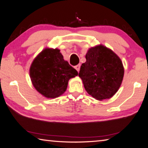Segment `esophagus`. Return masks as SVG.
Returning <instances> with one entry per match:
<instances>
[{
    "mask_svg": "<svg viewBox=\"0 0 148 148\" xmlns=\"http://www.w3.org/2000/svg\"><path fill=\"white\" fill-rule=\"evenodd\" d=\"M74 69H76L77 72H79V69H80V65H77L76 66H74Z\"/></svg>",
    "mask_w": 148,
    "mask_h": 148,
    "instance_id": "1",
    "label": "esophagus"
}]
</instances>
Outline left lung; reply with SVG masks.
Returning a JSON list of instances; mask_svg holds the SVG:
<instances>
[{
    "instance_id": "left-lung-1",
    "label": "left lung",
    "mask_w": 148,
    "mask_h": 148,
    "mask_svg": "<svg viewBox=\"0 0 148 148\" xmlns=\"http://www.w3.org/2000/svg\"><path fill=\"white\" fill-rule=\"evenodd\" d=\"M79 72L88 95L98 100L112 97L122 82L124 69L120 58L103 45L90 48Z\"/></svg>"
}]
</instances>
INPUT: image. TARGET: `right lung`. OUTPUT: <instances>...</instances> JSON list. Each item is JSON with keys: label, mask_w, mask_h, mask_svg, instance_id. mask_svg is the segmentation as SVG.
I'll return each instance as SVG.
<instances>
[{"label": "right lung", "mask_w": 148, "mask_h": 148, "mask_svg": "<svg viewBox=\"0 0 148 148\" xmlns=\"http://www.w3.org/2000/svg\"><path fill=\"white\" fill-rule=\"evenodd\" d=\"M77 74L76 70L64 60L58 48H45L34 59L29 69L34 87L48 98H58L63 95L69 80Z\"/></svg>", "instance_id": "1"}]
</instances>
